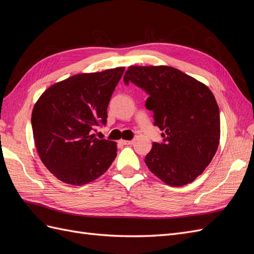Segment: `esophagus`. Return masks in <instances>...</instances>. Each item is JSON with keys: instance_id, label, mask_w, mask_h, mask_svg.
<instances>
[{"instance_id": "34e87169", "label": "esophagus", "mask_w": 254, "mask_h": 254, "mask_svg": "<svg viewBox=\"0 0 254 254\" xmlns=\"http://www.w3.org/2000/svg\"><path fill=\"white\" fill-rule=\"evenodd\" d=\"M120 143H121V144H123V145H131V144H133V143H134V141H133V140H131V141L121 140V141H120Z\"/></svg>"}]
</instances>
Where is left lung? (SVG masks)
I'll return each instance as SVG.
<instances>
[{
  "label": "left lung",
  "instance_id": "8db88e82",
  "mask_svg": "<svg viewBox=\"0 0 254 254\" xmlns=\"http://www.w3.org/2000/svg\"><path fill=\"white\" fill-rule=\"evenodd\" d=\"M124 82L148 94L145 106L163 131V142L152 144L146 165L171 187L193 182L211 163L219 144V109L210 89L166 65L129 66Z\"/></svg>",
  "mask_w": 254,
  "mask_h": 254
}]
</instances>
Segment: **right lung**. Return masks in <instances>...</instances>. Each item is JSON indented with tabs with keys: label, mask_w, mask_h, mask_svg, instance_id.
Listing matches in <instances>:
<instances>
[{
	"label": "right lung",
	"mask_w": 254,
	"mask_h": 254,
	"mask_svg": "<svg viewBox=\"0 0 254 254\" xmlns=\"http://www.w3.org/2000/svg\"><path fill=\"white\" fill-rule=\"evenodd\" d=\"M124 67L78 74L53 84L32 113L35 145L48 170L72 186L102 176L117 157V143L92 132L107 123V108Z\"/></svg>",
	"instance_id": "add662e5"
}]
</instances>
